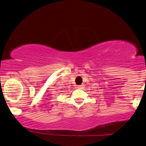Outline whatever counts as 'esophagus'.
Returning a JSON list of instances; mask_svg holds the SVG:
<instances>
[{
  "label": "esophagus",
  "instance_id": "obj_1",
  "mask_svg": "<svg viewBox=\"0 0 146 146\" xmlns=\"http://www.w3.org/2000/svg\"><path fill=\"white\" fill-rule=\"evenodd\" d=\"M78 88H83V85H79V86H78Z\"/></svg>",
  "mask_w": 146,
  "mask_h": 146
}]
</instances>
